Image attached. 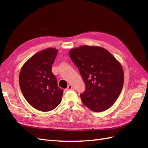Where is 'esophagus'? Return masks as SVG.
Returning <instances> with one entry per match:
<instances>
[{
    "instance_id": "34e87169",
    "label": "esophagus",
    "mask_w": 148,
    "mask_h": 148,
    "mask_svg": "<svg viewBox=\"0 0 148 148\" xmlns=\"http://www.w3.org/2000/svg\"><path fill=\"white\" fill-rule=\"evenodd\" d=\"M72 90V86L71 85V84H69L67 88L65 89V90L66 91H69V90Z\"/></svg>"
}]
</instances>
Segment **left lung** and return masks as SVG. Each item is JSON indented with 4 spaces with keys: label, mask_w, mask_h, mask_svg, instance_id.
I'll return each instance as SVG.
<instances>
[{
    "label": "left lung",
    "mask_w": 148,
    "mask_h": 148,
    "mask_svg": "<svg viewBox=\"0 0 148 148\" xmlns=\"http://www.w3.org/2000/svg\"><path fill=\"white\" fill-rule=\"evenodd\" d=\"M70 58L77 66L86 85L81 99L94 112H102L114 104L124 83L122 66L102 47L83 45L71 49Z\"/></svg>",
    "instance_id": "8db88e82"
}]
</instances>
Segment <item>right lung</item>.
<instances>
[{"instance_id": "1", "label": "right lung", "mask_w": 148, "mask_h": 148, "mask_svg": "<svg viewBox=\"0 0 148 148\" xmlns=\"http://www.w3.org/2000/svg\"><path fill=\"white\" fill-rule=\"evenodd\" d=\"M58 50L47 48L36 53L25 63L20 72L19 83L25 99L39 111L47 112L61 102L64 90L58 86L51 72Z\"/></svg>"}]
</instances>
